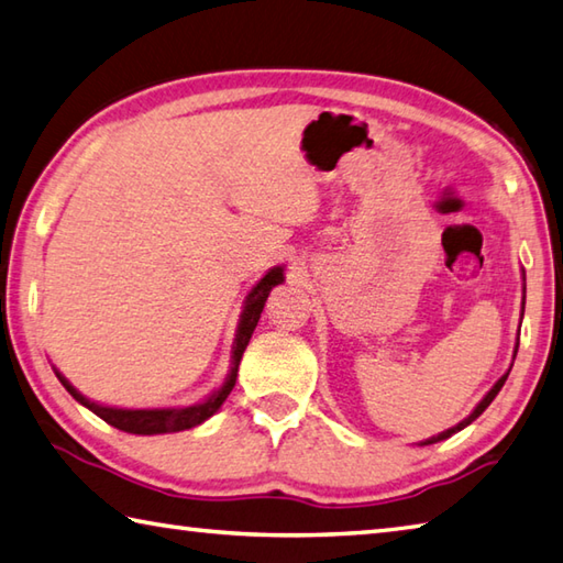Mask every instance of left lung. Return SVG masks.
<instances>
[{
  "instance_id": "8db88e82",
  "label": "left lung",
  "mask_w": 563,
  "mask_h": 563,
  "mask_svg": "<svg viewBox=\"0 0 563 563\" xmlns=\"http://www.w3.org/2000/svg\"><path fill=\"white\" fill-rule=\"evenodd\" d=\"M525 291H527V286H525ZM525 303V301H522ZM519 345V343H517ZM517 345H515V355H517ZM512 369V367H510ZM507 375H510V373H505L500 379H497L495 382V385H493V389L490 391H487V395L481 399V405L478 407H475L471 413H468V417H465L461 423H455V427L453 429H446V431H441L439 433V437H431V439H427V441H421V446H429V443H437V441H443V439H449V437H453V433L455 431H461V429H465V427H468V423H473L475 419H478L481 417V413L487 409V407H490V401L497 397V391H500L503 389V385H505V379H507Z\"/></svg>"
}]
</instances>
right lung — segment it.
Instances as JSON below:
<instances>
[{
    "mask_svg": "<svg viewBox=\"0 0 563 563\" xmlns=\"http://www.w3.org/2000/svg\"><path fill=\"white\" fill-rule=\"evenodd\" d=\"M284 282V267H274L269 269L264 277L252 286V291L247 294L245 306H242L240 313V323H238V333H235V343H232V367L230 375L222 382V387L216 389L213 395L206 397L203 401L190 407H168V409H117V407H104L98 405V401H90L88 397H82L80 391L70 385V382L63 377L56 369V377L60 379V385L66 387L73 399L80 401L82 407H88L92 413H98L102 421H108L110 427L126 431V433H140V437H154V433H174V431H186L194 429L198 423H203L206 419L213 417V413L222 407V401L228 399V395L235 387L238 379V367L242 353L250 343V338L257 328V321L264 309V301H267L269 291L274 286Z\"/></svg>",
    "mask_w": 563,
    "mask_h": 563,
    "instance_id": "1",
    "label": "right lung"
}]
</instances>
